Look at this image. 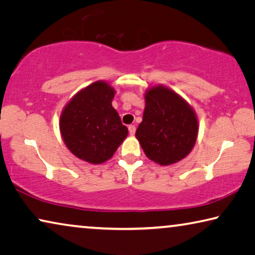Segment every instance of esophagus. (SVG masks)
Instances as JSON below:
<instances>
[{
    "label": "esophagus",
    "mask_w": 255,
    "mask_h": 255,
    "mask_svg": "<svg viewBox=\"0 0 255 255\" xmlns=\"http://www.w3.org/2000/svg\"><path fill=\"white\" fill-rule=\"evenodd\" d=\"M128 132H130L131 135H134V133H135V127H134V125H130V127H128Z\"/></svg>",
    "instance_id": "esophagus-1"
}]
</instances>
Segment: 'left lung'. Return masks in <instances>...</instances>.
<instances>
[{"mask_svg":"<svg viewBox=\"0 0 255 255\" xmlns=\"http://www.w3.org/2000/svg\"><path fill=\"white\" fill-rule=\"evenodd\" d=\"M142 122L136 128L150 160L161 166L184 159L198 139V116L192 106L173 89L156 85L145 90Z\"/></svg>","mask_w":255,"mask_h":255,"instance_id":"left-lung-1","label":"left lung"}]
</instances>
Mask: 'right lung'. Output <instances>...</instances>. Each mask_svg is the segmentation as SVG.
Masks as SVG:
<instances>
[{"instance_id": "obj_1", "label": "right lung", "mask_w": 255, "mask_h": 255, "mask_svg": "<svg viewBox=\"0 0 255 255\" xmlns=\"http://www.w3.org/2000/svg\"><path fill=\"white\" fill-rule=\"evenodd\" d=\"M114 96L115 89L110 83L99 80L79 90L62 111V139L79 159L103 164L128 136V128L112 106Z\"/></svg>"}]
</instances>
